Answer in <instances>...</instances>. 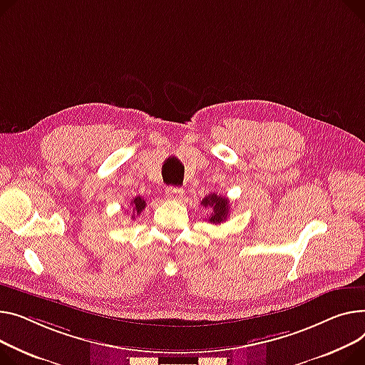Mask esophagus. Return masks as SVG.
Instances as JSON below:
<instances>
[{"label": "esophagus", "mask_w": 365, "mask_h": 365, "mask_svg": "<svg viewBox=\"0 0 365 365\" xmlns=\"http://www.w3.org/2000/svg\"><path fill=\"white\" fill-rule=\"evenodd\" d=\"M165 195L167 198L170 200H175V201H179L185 197V190L180 189V187H167L165 189Z\"/></svg>", "instance_id": "34e87169"}]
</instances>
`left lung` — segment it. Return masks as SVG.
<instances>
[{
    "label": "left lung",
    "mask_w": 365,
    "mask_h": 365,
    "mask_svg": "<svg viewBox=\"0 0 365 365\" xmlns=\"http://www.w3.org/2000/svg\"><path fill=\"white\" fill-rule=\"evenodd\" d=\"M201 205L205 208H211V215L208 217V222L212 225H220L225 220H227L230 204L229 200L223 195H215V193H210L201 201Z\"/></svg>",
    "instance_id": "left-lung-1"
}]
</instances>
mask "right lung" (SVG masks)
<instances>
[{"label": "right lung", "mask_w": 365, "mask_h": 365, "mask_svg": "<svg viewBox=\"0 0 365 365\" xmlns=\"http://www.w3.org/2000/svg\"><path fill=\"white\" fill-rule=\"evenodd\" d=\"M132 208H133V212H132V218H135L136 215H139L143 210H145V205H147V202H145V200L142 197H135V200H132Z\"/></svg>", "instance_id": "add662e5"}]
</instances>
